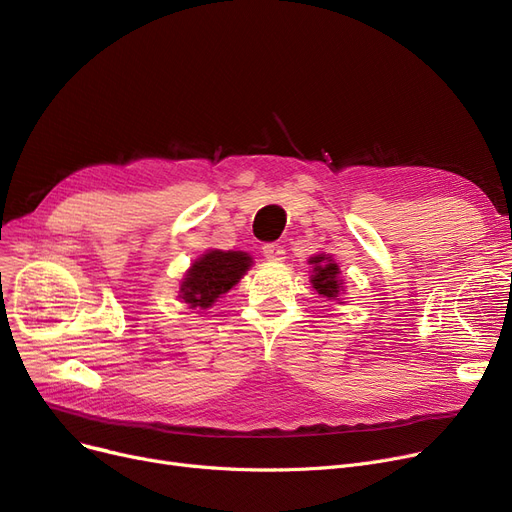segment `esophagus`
I'll list each match as a JSON object with an SVG mask.
<instances>
[{"instance_id": "obj_1", "label": "esophagus", "mask_w": 512, "mask_h": 512, "mask_svg": "<svg viewBox=\"0 0 512 512\" xmlns=\"http://www.w3.org/2000/svg\"><path fill=\"white\" fill-rule=\"evenodd\" d=\"M284 255H286V251H284L282 245H278V242H267V245L263 247V257H265L267 261H272V263L282 261Z\"/></svg>"}]
</instances>
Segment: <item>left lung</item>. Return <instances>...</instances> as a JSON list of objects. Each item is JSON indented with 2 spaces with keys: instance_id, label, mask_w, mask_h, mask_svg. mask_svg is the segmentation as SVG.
Returning a JSON list of instances; mask_svg holds the SVG:
<instances>
[{
  "instance_id": "1",
  "label": "left lung",
  "mask_w": 512,
  "mask_h": 512,
  "mask_svg": "<svg viewBox=\"0 0 512 512\" xmlns=\"http://www.w3.org/2000/svg\"><path fill=\"white\" fill-rule=\"evenodd\" d=\"M309 263L313 265L311 284L317 290V294H321V297H326V299H336L338 294L344 290L342 280L338 278L340 276L338 263H334V259L324 253L311 257Z\"/></svg>"
}]
</instances>
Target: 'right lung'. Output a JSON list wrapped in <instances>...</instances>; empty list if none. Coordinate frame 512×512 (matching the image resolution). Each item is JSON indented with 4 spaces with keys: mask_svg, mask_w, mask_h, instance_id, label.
<instances>
[{
    "mask_svg": "<svg viewBox=\"0 0 512 512\" xmlns=\"http://www.w3.org/2000/svg\"><path fill=\"white\" fill-rule=\"evenodd\" d=\"M251 265L249 253L211 249L188 267L180 284V299L191 309H209L220 294L240 282Z\"/></svg>",
    "mask_w": 512,
    "mask_h": 512,
    "instance_id": "add662e5",
    "label": "right lung"
}]
</instances>
